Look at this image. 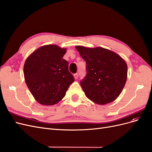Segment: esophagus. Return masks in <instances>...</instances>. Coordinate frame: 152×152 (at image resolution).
Returning a JSON list of instances; mask_svg holds the SVG:
<instances>
[{
  "label": "esophagus",
  "mask_w": 152,
  "mask_h": 152,
  "mask_svg": "<svg viewBox=\"0 0 152 152\" xmlns=\"http://www.w3.org/2000/svg\"><path fill=\"white\" fill-rule=\"evenodd\" d=\"M73 77H74V78H75V79H77V78H78V77H79V74H78L77 73H75L74 75H73Z\"/></svg>",
  "instance_id": "obj_1"
}]
</instances>
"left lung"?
Here are the masks:
<instances>
[{
    "mask_svg": "<svg viewBox=\"0 0 152 152\" xmlns=\"http://www.w3.org/2000/svg\"><path fill=\"white\" fill-rule=\"evenodd\" d=\"M75 48L86 62L87 74L80 82L86 97L99 104L115 100L127 80L126 62L117 53L103 48Z\"/></svg>",
    "mask_w": 152,
    "mask_h": 152,
    "instance_id": "obj_1",
    "label": "left lung"
}]
</instances>
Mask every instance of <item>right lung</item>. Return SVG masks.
<instances>
[{
    "mask_svg": "<svg viewBox=\"0 0 152 152\" xmlns=\"http://www.w3.org/2000/svg\"><path fill=\"white\" fill-rule=\"evenodd\" d=\"M66 49L56 45L38 48L26 58L23 73L27 87L39 103L54 105L65 97L75 79L63 59Z\"/></svg>",
    "mask_w": 152,
    "mask_h": 152,
    "instance_id": "add662e5",
    "label": "right lung"
}]
</instances>
